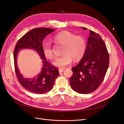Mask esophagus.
<instances>
[{
  "label": "esophagus",
  "instance_id": "34e87169",
  "mask_svg": "<svg viewBox=\"0 0 124 124\" xmlns=\"http://www.w3.org/2000/svg\"><path fill=\"white\" fill-rule=\"evenodd\" d=\"M58 71H59V73H62L63 72V71H64V69H62V68H61V69H58Z\"/></svg>",
  "mask_w": 124,
  "mask_h": 124
}]
</instances>
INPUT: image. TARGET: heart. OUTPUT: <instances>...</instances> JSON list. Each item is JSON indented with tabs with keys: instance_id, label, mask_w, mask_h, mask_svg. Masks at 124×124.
<instances>
[{
	"instance_id": "1",
	"label": "heart",
	"mask_w": 124,
	"mask_h": 124,
	"mask_svg": "<svg viewBox=\"0 0 124 124\" xmlns=\"http://www.w3.org/2000/svg\"><path fill=\"white\" fill-rule=\"evenodd\" d=\"M54 39L57 43L65 45L62 51L63 54L56 57L53 62V65L56 67L64 68L71 63L73 59L75 61H79L85 53L86 43L82 36H76L68 31H63L57 33ZM41 46L45 57L48 59L53 57L54 54L50 42L44 41Z\"/></svg>"
}]
</instances>
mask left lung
<instances>
[{"instance_id":"8db88e82","label":"left lung","mask_w":124,"mask_h":124,"mask_svg":"<svg viewBox=\"0 0 124 124\" xmlns=\"http://www.w3.org/2000/svg\"><path fill=\"white\" fill-rule=\"evenodd\" d=\"M89 33L85 53L78 64L71 68L73 74L70 78L71 88L82 94L91 93L98 88L109 64V55L103 40L94 31H89Z\"/></svg>"}]
</instances>
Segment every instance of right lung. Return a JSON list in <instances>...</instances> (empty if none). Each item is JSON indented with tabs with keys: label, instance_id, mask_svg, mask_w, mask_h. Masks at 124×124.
I'll return each instance as SVG.
<instances>
[{
	"label": "right lung",
	"instance_id": "obj_1",
	"mask_svg": "<svg viewBox=\"0 0 124 124\" xmlns=\"http://www.w3.org/2000/svg\"><path fill=\"white\" fill-rule=\"evenodd\" d=\"M55 31L45 27L33 29L22 37L15 46L14 62L16 77L22 86L31 93L42 94L50 91L53 87L56 78L59 75L58 69L46 61L41 46L45 37ZM22 49H34L42 59L43 64L40 72L33 78H24L17 67V54Z\"/></svg>",
	"mask_w": 124,
	"mask_h": 124
}]
</instances>
